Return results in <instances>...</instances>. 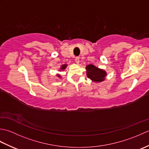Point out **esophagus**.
<instances>
[{
    "mask_svg": "<svg viewBox=\"0 0 149 149\" xmlns=\"http://www.w3.org/2000/svg\"><path fill=\"white\" fill-rule=\"evenodd\" d=\"M75 63H77V64H79V57H77V58H75Z\"/></svg>",
    "mask_w": 149,
    "mask_h": 149,
    "instance_id": "1",
    "label": "esophagus"
}]
</instances>
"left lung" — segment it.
<instances>
[{
	"instance_id": "left-lung-1",
	"label": "left lung",
	"mask_w": 149,
	"mask_h": 149,
	"mask_svg": "<svg viewBox=\"0 0 149 149\" xmlns=\"http://www.w3.org/2000/svg\"><path fill=\"white\" fill-rule=\"evenodd\" d=\"M86 75L94 83H100L106 79L107 72L103 69L90 64L86 66Z\"/></svg>"
}]
</instances>
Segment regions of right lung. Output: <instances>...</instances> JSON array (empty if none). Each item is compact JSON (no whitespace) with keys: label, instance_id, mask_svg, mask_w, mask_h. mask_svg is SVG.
Listing matches in <instances>:
<instances>
[{"label":"right lung","instance_id":"obj_1","mask_svg":"<svg viewBox=\"0 0 149 149\" xmlns=\"http://www.w3.org/2000/svg\"><path fill=\"white\" fill-rule=\"evenodd\" d=\"M66 66H67V65L66 64H64V65H62L61 66V67H60V69H59V70L60 71H63V70H65L66 69ZM57 76H58V77H59V78H61V75H60L59 74H57Z\"/></svg>","mask_w":149,"mask_h":149}]
</instances>
